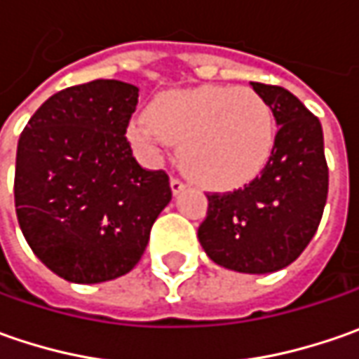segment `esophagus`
Returning a JSON list of instances; mask_svg holds the SVG:
<instances>
[{
  "instance_id": "1",
  "label": "esophagus",
  "mask_w": 359,
  "mask_h": 359,
  "mask_svg": "<svg viewBox=\"0 0 359 359\" xmlns=\"http://www.w3.org/2000/svg\"><path fill=\"white\" fill-rule=\"evenodd\" d=\"M170 187H172L173 196H177V194H182V191L186 189V184H184L182 180H177V177H172V182H170Z\"/></svg>"
}]
</instances>
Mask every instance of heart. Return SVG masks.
Segmentation results:
<instances>
[{
  "label": "heart",
  "instance_id": "1",
  "mask_svg": "<svg viewBox=\"0 0 359 359\" xmlns=\"http://www.w3.org/2000/svg\"><path fill=\"white\" fill-rule=\"evenodd\" d=\"M128 137L145 156L180 144L177 161L187 177L210 189H236L268 165L276 119L252 88L201 86L159 93L145 118L131 119Z\"/></svg>",
  "mask_w": 359,
  "mask_h": 359
}]
</instances>
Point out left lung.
<instances>
[{"instance_id":"1","label":"left lung","mask_w":359,"mask_h":359,"mask_svg":"<svg viewBox=\"0 0 359 359\" xmlns=\"http://www.w3.org/2000/svg\"><path fill=\"white\" fill-rule=\"evenodd\" d=\"M280 126L262 175L243 189L208 194L198 229L201 248L222 268L271 273L308 248L327 200V163L320 119L294 93L252 81Z\"/></svg>"}]
</instances>
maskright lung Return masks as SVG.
Segmentation results:
<instances>
[{
	"label": "right lung",
	"instance_id": "add662e5",
	"mask_svg": "<svg viewBox=\"0 0 359 359\" xmlns=\"http://www.w3.org/2000/svg\"><path fill=\"white\" fill-rule=\"evenodd\" d=\"M137 88L95 79L57 91L21 131L15 212L34 254L74 283L126 276L172 200L165 172L144 170L126 137Z\"/></svg>",
	"mask_w": 359,
	"mask_h": 359
}]
</instances>
